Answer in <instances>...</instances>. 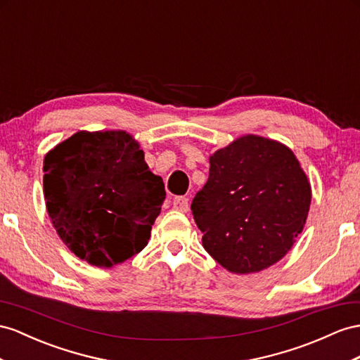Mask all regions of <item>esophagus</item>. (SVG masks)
I'll use <instances>...</instances> for the list:
<instances>
[{
    "label": "esophagus",
    "mask_w": 360,
    "mask_h": 360,
    "mask_svg": "<svg viewBox=\"0 0 360 360\" xmlns=\"http://www.w3.org/2000/svg\"><path fill=\"white\" fill-rule=\"evenodd\" d=\"M173 208L181 211V213H187L190 210V204H188V199L186 196H178L173 199Z\"/></svg>",
    "instance_id": "1"
}]
</instances>
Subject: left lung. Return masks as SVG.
Returning a JSON list of instances; mask_svg holds the SVG:
<instances>
[{
  "instance_id": "8db88e82",
  "label": "left lung",
  "mask_w": 360,
  "mask_h": 360,
  "mask_svg": "<svg viewBox=\"0 0 360 360\" xmlns=\"http://www.w3.org/2000/svg\"><path fill=\"white\" fill-rule=\"evenodd\" d=\"M311 188L297 156L259 135L210 156V176L191 204L202 245L233 274L275 264L302 233Z\"/></svg>"
}]
</instances>
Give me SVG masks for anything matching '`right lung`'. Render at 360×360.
<instances>
[{"instance_id": "add662e5", "label": "right lung", "mask_w": 360, "mask_h": 360, "mask_svg": "<svg viewBox=\"0 0 360 360\" xmlns=\"http://www.w3.org/2000/svg\"><path fill=\"white\" fill-rule=\"evenodd\" d=\"M53 226L80 260L112 268L144 250L165 199L164 182L124 131H80L44 158Z\"/></svg>"}]
</instances>
